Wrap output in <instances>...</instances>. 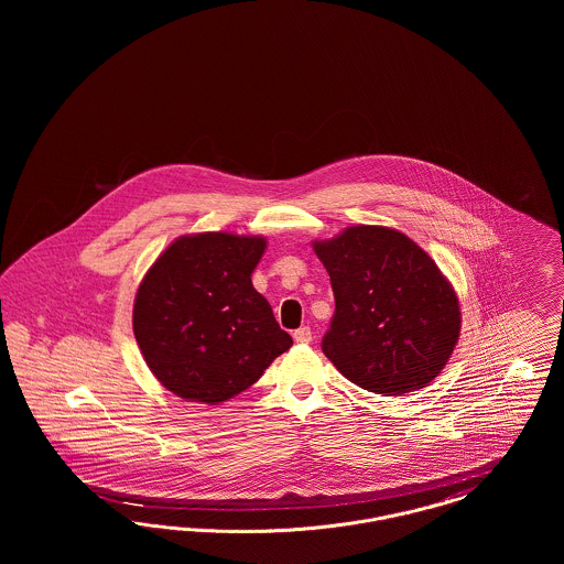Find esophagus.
I'll use <instances>...</instances> for the list:
<instances>
[{
    "label": "esophagus",
    "instance_id": "obj_1",
    "mask_svg": "<svg viewBox=\"0 0 564 564\" xmlns=\"http://www.w3.org/2000/svg\"><path fill=\"white\" fill-rule=\"evenodd\" d=\"M294 340L297 345H308V343L313 340V332H311V327H308V325H302L300 329H295Z\"/></svg>",
    "mask_w": 564,
    "mask_h": 564
}]
</instances>
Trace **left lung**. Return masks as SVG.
Returning <instances> with one entry per match:
<instances>
[{"label":"left lung","instance_id":"8db88e82","mask_svg":"<svg viewBox=\"0 0 564 564\" xmlns=\"http://www.w3.org/2000/svg\"><path fill=\"white\" fill-rule=\"evenodd\" d=\"M329 274L336 313L325 357L357 387L403 395L427 387L453 355L460 311L455 290L405 235L352 226L315 242Z\"/></svg>","mask_w":564,"mask_h":564}]
</instances>
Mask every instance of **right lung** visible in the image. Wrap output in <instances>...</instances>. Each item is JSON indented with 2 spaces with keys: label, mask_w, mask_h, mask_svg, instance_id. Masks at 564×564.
Returning a JSON list of instances; mask_svg holds the SVG:
<instances>
[{
  "label": "right lung",
  "mask_w": 564,
  "mask_h": 564,
  "mask_svg": "<svg viewBox=\"0 0 564 564\" xmlns=\"http://www.w3.org/2000/svg\"><path fill=\"white\" fill-rule=\"evenodd\" d=\"M264 249L262 237L205 232L169 245L148 270L133 332L162 387L189 402H226L294 345L251 283Z\"/></svg>",
  "instance_id": "obj_1"
}]
</instances>
